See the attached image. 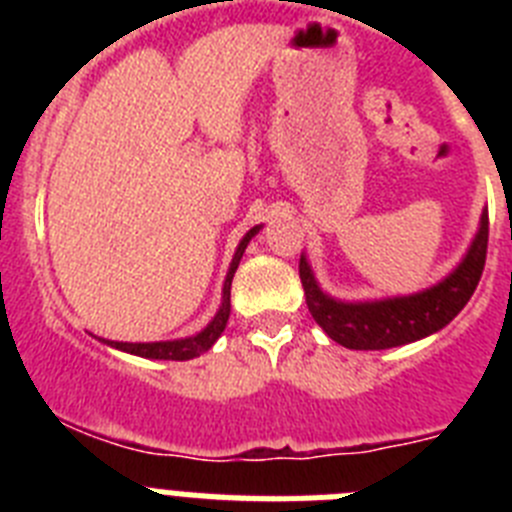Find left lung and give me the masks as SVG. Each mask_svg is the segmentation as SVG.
<instances>
[{
	"instance_id": "8db88e82",
	"label": "left lung",
	"mask_w": 512,
	"mask_h": 512,
	"mask_svg": "<svg viewBox=\"0 0 512 512\" xmlns=\"http://www.w3.org/2000/svg\"><path fill=\"white\" fill-rule=\"evenodd\" d=\"M487 238H490V217L482 212V225L467 259L461 261L451 277L420 295L354 302V305L325 297L315 284L307 261L300 259L307 310L333 341L346 348H356V351H382V348H395L431 336L443 325H449L474 295L479 277L485 271Z\"/></svg>"
}]
</instances>
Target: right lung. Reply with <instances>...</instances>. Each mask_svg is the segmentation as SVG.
I'll return each mask as SVG.
<instances>
[{
  "mask_svg": "<svg viewBox=\"0 0 512 512\" xmlns=\"http://www.w3.org/2000/svg\"><path fill=\"white\" fill-rule=\"evenodd\" d=\"M256 230H259V228L248 230L246 238H243L241 246H238V251H235L233 264H230L228 279H225V287H223V307H220V312L215 315V320H212V323L207 325L202 333H197L194 338H184V341H164V343L107 341V343H110V346H115V348H120V351H128V354L143 356V359H164V361H187V359H194V356L205 354V351H210L212 343L220 338V333H223L225 325H228V318H230V282H233L235 269H238V264H241L243 251H246L248 241H251L253 235H256Z\"/></svg>",
  "mask_w": 512,
  "mask_h": 512,
  "instance_id": "add662e5",
  "label": "right lung"
}]
</instances>
